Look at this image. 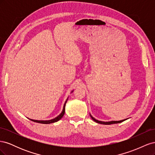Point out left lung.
<instances>
[{
    "mask_svg": "<svg viewBox=\"0 0 155 155\" xmlns=\"http://www.w3.org/2000/svg\"><path fill=\"white\" fill-rule=\"evenodd\" d=\"M91 116L92 119L94 121H96V123L101 124H104V125H110V124H119V123H121V122H123L125 120H120V121H108V122H104V121H98V120H96L95 118H94L92 116Z\"/></svg>",
    "mask_w": 155,
    "mask_h": 155,
    "instance_id": "obj_1",
    "label": "left lung"
}]
</instances>
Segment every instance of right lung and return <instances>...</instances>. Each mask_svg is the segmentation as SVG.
Masks as SVG:
<instances>
[{
	"instance_id": "right-lung-1",
	"label": "right lung",
	"mask_w": 155,
	"mask_h": 155,
	"mask_svg": "<svg viewBox=\"0 0 155 155\" xmlns=\"http://www.w3.org/2000/svg\"><path fill=\"white\" fill-rule=\"evenodd\" d=\"M67 100L65 101V104L63 106V111L61 113V114H59L58 117H56L54 119H52L51 120H47V121H38V120H31V121H34V122H37V123H39V124H51V123H54V122H56V121H59L60 119L62 118V117L64 116V112H65V105H66V103H67Z\"/></svg>"
}]
</instances>
